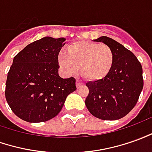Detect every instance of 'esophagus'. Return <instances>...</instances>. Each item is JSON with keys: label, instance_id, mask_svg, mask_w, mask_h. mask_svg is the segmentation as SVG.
<instances>
[{"label": "esophagus", "instance_id": "esophagus-1", "mask_svg": "<svg viewBox=\"0 0 152 152\" xmlns=\"http://www.w3.org/2000/svg\"><path fill=\"white\" fill-rule=\"evenodd\" d=\"M80 84H81V81H80V80H78V79H77V80H76V86L78 87Z\"/></svg>", "mask_w": 152, "mask_h": 152}]
</instances>
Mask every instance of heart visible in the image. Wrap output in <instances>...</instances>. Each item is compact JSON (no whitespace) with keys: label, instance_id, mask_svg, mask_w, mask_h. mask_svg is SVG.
I'll return each mask as SVG.
<instances>
[{"label":"heart","instance_id":"obj_1","mask_svg":"<svg viewBox=\"0 0 152 152\" xmlns=\"http://www.w3.org/2000/svg\"><path fill=\"white\" fill-rule=\"evenodd\" d=\"M67 52L60 51L58 61L68 75L78 69L90 82H98L106 78L113 64V52L109 46L90 41H75L68 46Z\"/></svg>","mask_w":152,"mask_h":152}]
</instances>
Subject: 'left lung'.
<instances>
[{
    "label": "left lung",
    "instance_id": "obj_1",
    "mask_svg": "<svg viewBox=\"0 0 152 152\" xmlns=\"http://www.w3.org/2000/svg\"><path fill=\"white\" fill-rule=\"evenodd\" d=\"M94 40L111 48L113 64L104 79L87 83L89 94L85 105L96 118L118 120L129 113L137 102L143 88L142 64L133 53L113 39L101 36Z\"/></svg>",
    "mask_w": 152,
    "mask_h": 152
}]
</instances>
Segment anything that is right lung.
<instances>
[{
    "instance_id": "add662e5",
    "label": "right lung",
    "mask_w": 152,
    "mask_h": 152,
    "mask_svg": "<svg viewBox=\"0 0 152 152\" xmlns=\"http://www.w3.org/2000/svg\"><path fill=\"white\" fill-rule=\"evenodd\" d=\"M66 39L44 37L14 57L7 74L6 98L18 118L42 122L56 117L66 98L77 89L76 80L58 75V55Z\"/></svg>"
}]
</instances>
